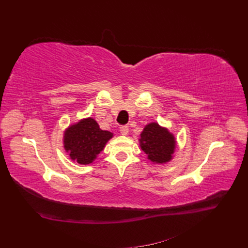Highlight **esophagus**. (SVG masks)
<instances>
[{
    "instance_id": "1",
    "label": "esophagus",
    "mask_w": 248,
    "mask_h": 248,
    "mask_svg": "<svg viewBox=\"0 0 248 248\" xmlns=\"http://www.w3.org/2000/svg\"><path fill=\"white\" fill-rule=\"evenodd\" d=\"M128 130H129L128 126H126V125H123L120 127V132H121L123 136H127V134H128Z\"/></svg>"
}]
</instances>
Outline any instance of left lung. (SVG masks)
I'll use <instances>...</instances> for the list:
<instances>
[{"label":"left lung","mask_w":248,"mask_h":248,"mask_svg":"<svg viewBox=\"0 0 248 248\" xmlns=\"http://www.w3.org/2000/svg\"><path fill=\"white\" fill-rule=\"evenodd\" d=\"M140 147L153 162L163 163L171 159L176 141L172 134L157 123L148 124L140 134Z\"/></svg>","instance_id":"8db88e82"}]
</instances>
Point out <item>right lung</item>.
I'll use <instances>...</instances> for the list:
<instances>
[{
  "label": "right lung",
  "mask_w": 248,
  "mask_h": 248,
  "mask_svg": "<svg viewBox=\"0 0 248 248\" xmlns=\"http://www.w3.org/2000/svg\"><path fill=\"white\" fill-rule=\"evenodd\" d=\"M112 138L109 131L101 130L94 119L81 120L71 125L64 136V147L72 160L80 164L91 163L98 155L107 141Z\"/></svg>",
  "instance_id": "1"
}]
</instances>
